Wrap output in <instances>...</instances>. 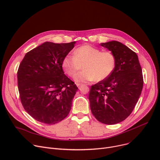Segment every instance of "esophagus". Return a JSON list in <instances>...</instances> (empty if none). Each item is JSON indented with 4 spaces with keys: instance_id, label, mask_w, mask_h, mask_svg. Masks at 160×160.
Returning a JSON list of instances; mask_svg holds the SVG:
<instances>
[{
    "instance_id": "esophagus-1",
    "label": "esophagus",
    "mask_w": 160,
    "mask_h": 160,
    "mask_svg": "<svg viewBox=\"0 0 160 160\" xmlns=\"http://www.w3.org/2000/svg\"><path fill=\"white\" fill-rule=\"evenodd\" d=\"M77 87H78V88H80L81 86L83 85V84H82V83H77Z\"/></svg>"
}]
</instances>
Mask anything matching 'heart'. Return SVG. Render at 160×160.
I'll list each match as a JSON object with an SVG mask.
<instances>
[{
	"label": "heart",
	"mask_w": 160,
	"mask_h": 160,
	"mask_svg": "<svg viewBox=\"0 0 160 160\" xmlns=\"http://www.w3.org/2000/svg\"><path fill=\"white\" fill-rule=\"evenodd\" d=\"M77 83H85L94 80L101 81L108 78L116 66V57L110 51H101L89 45L77 48L72 56H66L62 62V67L66 73L73 77Z\"/></svg>",
	"instance_id": "1"
}]
</instances>
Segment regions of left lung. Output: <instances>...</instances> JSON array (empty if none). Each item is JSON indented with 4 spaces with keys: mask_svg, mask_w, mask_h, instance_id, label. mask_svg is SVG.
<instances>
[{
    "mask_svg": "<svg viewBox=\"0 0 160 160\" xmlns=\"http://www.w3.org/2000/svg\"><path fill=\"white\" fill-rule=\"evenodd\" d=\"M101 45L115 55L116 66L108 78L91 85L89 99L94 118L111 125L132 113L142 92L143 75L137 55L122 43L112 41Z\"/></svg>",
    "mask_w": 160,
    "mask_h": 160,
    "instance_id": "left-lung-1",
    "label": "left lung"
}]
</instances>
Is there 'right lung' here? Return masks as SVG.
I'll list each match as a JSON object with an SVG mask.
<instances>
[{"label": "right lung", "mask_w": 160, "mask_h": 160, "mask_svg": "<svg viewBox=\"0 0 160 160\" xmlns=\"http://www.w3.org/2000/svg\"><path fill=\"white\" fill-rule=\"evenodd\" d=\"M75 43L45 42L27 52L20 64L17 78L21 103L40 122H59L70 112L78 88L64 75L62 62Z\"/></svg>", "instance_id": "obj_1"}]
</instances>
